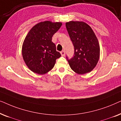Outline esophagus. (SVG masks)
Wrapping results in <instances>:
<instances>
[{"label": "esophagus", "instance_id": "1", "mask_svg": "<svg viewBox=\"0 0 121 121\" xmlns=\"http://www.w3.org/2000/svg\"><path fill=\"white\" fill-rule=\"evenodd\" d=\"M60 54H61V55H62V56H65V51H61V52H60Z\"/></svg>", "mask_w": 121, "mask_h": 121}]
</instances>
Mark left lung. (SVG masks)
<instances>
[{"label":"left lung","mask_w":121,"mask_h":121,"mask_svg":"<svg viewBox=\"0 0 121 121\" xmlns=\"http://www.w3.org/2000/svg\"><path fill=\"white\" fill-rule=\"evenodd\" d=\"M65 26L74 47L73 57H66L71 69L79 74L91 72L100 57V46L95 33L82 21H69Z\"/></svg>","instance_id":"obj_1"}]
</instances>
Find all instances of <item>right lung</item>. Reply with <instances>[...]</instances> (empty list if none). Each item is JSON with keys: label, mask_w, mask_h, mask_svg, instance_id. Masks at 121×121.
<instances>
[{"label": "right lung", "mask_w": 121, "mask_h": 121, "mask_svg": "<svg viewBox=\"0 0 121 121\" xmlns=\"http://www.w3.org/2000/svg\"><path fill=\"white\" fill-rule=\"evenodd\" d=\"M61 22L46 21L35 25L24 39L23 59L28 68L39 74L47 73L54 67L61 54L56 51L52 36L60 29Z\"/></svg>", "instance_id": "1"}]
</instances>
